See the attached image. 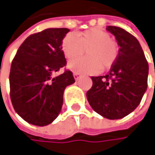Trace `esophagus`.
I'll return each instance as SVG.
<instances>
[{"mask_svg": "<svg viewBox=\"0 0 155 155\" xmlns=\"http://www.w3.org/2000/svg\"><path fill=\"white\" fill-rule=\"evenodd\" d=\"M73 76H74V79L75 80H78L80 77H81V73L80 72H73Z\"/></svg>", "mask_w": 155, "mask_h": 155, "instance_id": "esophagus-1", "label": "esophagus"}]
</instances>
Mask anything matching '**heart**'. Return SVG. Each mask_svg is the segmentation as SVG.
<instances>
[{
  "instance_id": "1",
  "label": "heart",
  "mask_w": 155,
  "mask_h": 155,
  "mask_svg": "<svg viewBox=\"0 0 155 155\" xmlns=\"http://www.w3.org/2000/svg\"><path fill=\"white\" fill-rule=\"evenodd\" d=\"M62 50L68 59L69 68L76 72L95 73L110 69L118 58L119 46L110 38V33L100 28H89L74 34H68L63 39ZM85 51L88 57L75 60L81 56Z\"/></svg>"
}]
</instances>
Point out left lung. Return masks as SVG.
<instances>
[{
    "label": "left lung",
    "instance_id": "left-lung-1",
    "mask_svg": "<svg viewBox=\"0 0 155 155\" xmlns=\"http://www.w3.org/2000/svg\"><path fill=\"white\" fill-rule=\"evenodd\" d=\"M107 31L120 46L118 58L107 75L91 77L93 85L86 97L96 112L115 120L128 115L140 103L147 89L149 66L135 36L115 26H108Z\"/></svg>",
    "mask_w": 155,
    "mask_h": 155
}]
</instances>
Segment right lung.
Segmentation results:
<instances>
[{"label":"right lung","instance_id":"1","mask_svg":"<svg viewBox=\"0 0 155 155\" xmlns=\"http://www.w3.org/2000/svg\"><path fill=\"white\" fill-rule=\"evenodd\" d=\"M69 28H46L29 35L12 61L9 82L13 107L21 118L34 126L51 124L59 114L65 88L75 82L66 66L62 40Z\"/></svg>","mask_w":155,"mask_h":155}]
</instances>
